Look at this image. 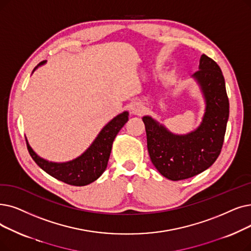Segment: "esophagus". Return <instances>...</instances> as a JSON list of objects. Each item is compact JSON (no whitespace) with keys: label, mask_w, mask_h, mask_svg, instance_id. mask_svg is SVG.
<instances>
[{"label":"esophagus","mask_w":251,"mask_h":251,"mask_svg":"<svg viewBox=\"0 0 251 251\" xmlns=\"http://www.w3.org/2000/svg\"><path fill=\"white\" fill-rule=\"evenodd\" d=\"M130 110H131V113H132L133 115L140 116L141 114H144L145 107H144L143 104L139 103V102H134V103L131 105V108H130Z\"/></svg>","instance_id":"34e87169"}]
</instances>
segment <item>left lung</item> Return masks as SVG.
Returning a JSON list of instances; mask_svg holds the SVG:
<instances>
[{
	"instance_id": "left-lung-1",
	"label": "left lung",
	"mask_w": 251,
	"mask_h": 251,
	"mask_svg": "<svg viewBox=\"0 0 251 251\" xmlns=\"http://www.w3.org/2000/svg\"><path fill=\"white\" fill-rule=\"evenodd\" d=\"M192 78L198 84L205 102L197 128L186 134H176L151 116L143 117L151 161L170 180L190 178L208 169L224 144L230 104L221 68L202 54L199 71Z\"/></svg>"
}]
</instances>
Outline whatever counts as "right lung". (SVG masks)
<instances>
[{
    "mask_svg": "<svg viewBox=\"0 0 251 251\" xmlns=\"http://www.w3.org/2000/svg\"><path fill=\"white\" fill-rule=\"evenodd\" d=\"M46 63V60L40 62L32 71ZM129 113L127 111L119 114L111 120L97 134L92 144L83 154L67 162H52L40 157L29 146L27 138L26 146L29 155L34 161L49 176L72 186H87L99 178L107 166L112 151L114 139L120 130L127 123Z\"/></svg>",
    "mask_w": 251,
    "mask_h": 251,
    "instance_id": "obj_1",
    "label": "right lung"
}]
</instances>
